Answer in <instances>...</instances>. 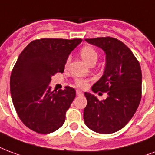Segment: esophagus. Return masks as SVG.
I'll return each instance as SVG.
<instances>
[{
    "instance_id": "esophagus-1",
    "label": "esophagus",
    "mask_w": 155,
    "mask_h": 155,
    "mask_svg": "<svg viewBox=\"0 0 155 155\" xmlns=\"http://www.w3.org/2000/svg\"><path fill=\"white\" fill-rule=\"evenodd\" d=\"M76 94H77L78 96H80V95L83 94V92H82L81 90H79V89H77V90H76Z\"/></svg>"
}]
</instances>
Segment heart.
<instances>
[{"label":"heart","instance_id":"heart-1","mask_svg":"<svg viewBox=\"0 0 155 155\" xmlns=\"http://www.w3.org/2000/svg\"><path fill=\"white\" fill-rule=\"evenodd\" d=\"M80 52H81V56L82 57V58L89 65L94 64V63L95 64V62L98 60V51L94 48H93L91 46H84L81 49ZM69 61H70V59L67 58V60L66 61V66L68 65ZM74 84L77 87L83 89V88H85L87 86L88 81L86 80H84V79H82V78H76L74 80Z\"/></svg>","mask_w":155,"mask_h":155}]
</instances>
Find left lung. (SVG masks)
<instances>
[{"mask_svg": "<svg viewBox=\"0 0 155 155\" xmlns=\"http://www.w3.org/2000/svg\"><path fill=\"white\" fill-rule=\"evenodd\" d=\"M106 53V67L103 76L93 85L94 93H107L99 101L84 93L87 105L84 121L89 129L101 134L121 130L132 118L141 100V69L136 57L126 44L112 37L86 38Z\"/></svg>", "mask_w": 155, "mask_h": 155, "instance_id": "left-lung-1", "label": "left lung"}]
</instances>
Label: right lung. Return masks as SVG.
<instances>
[{
	"label": "right lung",
	"instance_id": "add662e5",
	"mask_svg": "<svg viewBox=\"0 0 155 155\" xmlns=\"http://www.w3.org/2000/svg\"><path fill=\"white\" fill-rule=\"evenodd\" d=\"M81 38H41L32 41L18 57L10 75V94L22 122L39 134H48L65 122L75 98L74 88L51 91V77L63 73L71 51Z\"/></svg>",
	"mask_w": 155,
	"mask_h": 155
}]
</instances>
